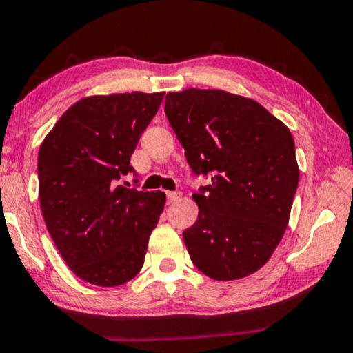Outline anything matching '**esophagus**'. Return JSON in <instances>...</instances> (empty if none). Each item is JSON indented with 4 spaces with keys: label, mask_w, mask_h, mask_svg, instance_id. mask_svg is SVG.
<instances>
[{
    "label": "esophagus",
    "mask_w": 353,
    "mask_h": 353,
    "mask_svg": "<svg viewBox=\"0 0 353 353\" xmlns=\"http://www.w3.org/2000/svg\"><path fill=\"white\" fill-rule=\"evenodd\" d=\"M166 196H168V203H176L179 198H181V193L179 192H166Z\"/></svg>",
    "instance_id": "34e87169"
}]
</instances>
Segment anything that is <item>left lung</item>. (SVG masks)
I'll use <instances>...</instances> for the list:
<instances>
[{
  "label": "left lung",
  "instance_id": "obj_1",
  "mask_svg": "<svg viewBox=\"0 0 353 353\" xmlns=\"http://www.w3.org/2000/svg\"><path fill=\"white\" fill-rule=\"evenodd\" d=\"M165 113L195 174L198 219L183 230L196 269L240 280L270 259L290 222L299 168L290 129L259 102L222 89L168 92Z\"/></svg>",
  "mask_w": 353,
  "mask_h": 353
}]
</instances>
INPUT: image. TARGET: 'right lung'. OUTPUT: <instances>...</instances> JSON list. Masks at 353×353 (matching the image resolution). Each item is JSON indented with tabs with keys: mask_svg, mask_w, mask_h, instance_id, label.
Here are the masks:
<instances>
[{
	"mask_svg": "<svg viewBox=\"0 0 353 353\" xmlns=\"http://www.w3.org/2000/svg\"><path fill=\"white\" fill-rule=\"evenodd\" d=\"M165 92L89 96L68 108L38 153L39 205L49 235L78 278L132 280L166 203L163 192L118 185Z\"/></svg>",
	"mask_w": 353,
	"mask_h": 353,
	"instance_id": "add662e5",
	"label": "right lung"
}]
</instances>
